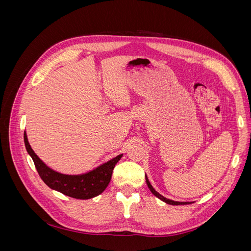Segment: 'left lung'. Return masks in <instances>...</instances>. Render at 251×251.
Returning <instances> with one entry per match:
<instances>
[{"label": "left lung", "mask_w": 251, "mask_h": 251, "mask_svg": "<svg viewBox=\"0 0 251 251\" xmlns=\"http://www.w3.org/2000/svg\"><path fill=\"white\" fill-rule=\"evenodd\" d=\"M146 181H147V184H148V187L150 188L151 193L153 194L154 196H156L158 199H160L161 201L165 202L166 204H170V205H185V204H192V202H179V201H174V200H171V199L165 198V197H163L162 195H160V194H159L158 192H156V191H155L154 187L151 186V184L150 183V181H149V179H148V176H147V175H146Z\"/></svg>", "instance_id": "8db88e82"}]
</instances>
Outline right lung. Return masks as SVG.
<instances>
[{"instance_id":"right-lung-1","label":"right lung","mask_w":251,"mask_h":251,"mask_svg":"<svg viewBox=\"0 0 251 251\" xmlns=\"http://www.w3.org/2000/svg\"><path fill=\"white\" fill-rule=\"evenodd\" d=\"M25 147L30 157L32 158L35 169L42 180L51 189H54L68 197L80 200L92 199L100 195L110 183L112 173L115 164L123 157V154L104 162L92 171L79 175H67L50 169L40 157L37 156L29 144L26 131L24 132Z\"/></svg>"}]
</instances>
